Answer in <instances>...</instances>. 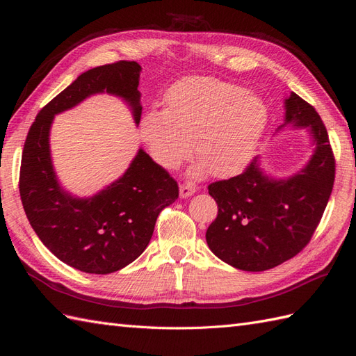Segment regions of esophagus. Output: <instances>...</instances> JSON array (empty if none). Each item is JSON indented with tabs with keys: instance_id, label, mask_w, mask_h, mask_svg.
<instances>
[{
	"instance_id": "1",
	"label": "esophagus",
	"mask_w": 356,
	"mask_h": 356,
	"mask_svg": "<svg viewBox=\"0 0 356 356\" xmlns=\"http://www.w3.org/2000/svg\"><path fill=\"white\" fill-rule=\"evenodd\" d=\"M196 193V187L191 186V184H181L179 186V196L182 199H187L190 196H193Z\"/></svg>"
}]
</instances>
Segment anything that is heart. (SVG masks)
<instances>
[{"instance_id": "obj_1", "label": "heart", "mask_w": 356, "mask_h": 356, "mask_svg": "<svg viewBox=\"0 0 356 356\" xmlns=\"http://www.w3.org/2000/svg\"><path fill=\"white\" fill-rule=\"evenodd\" d=\"M166 108L147 111L139 136L159 166L175 170L186 161L195 143L199 163L191 177L212 172L229 177L251 160L268 123V106L260 95L242 86L193 79L166 93Z\"/></svg>"}]
</instances>
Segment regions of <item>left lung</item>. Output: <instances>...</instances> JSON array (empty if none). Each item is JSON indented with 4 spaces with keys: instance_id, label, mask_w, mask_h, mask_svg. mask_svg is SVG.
<instances>
[{
    "instance_id": "8db88e82",
    "label": "left lung",
    "mask_w": 356,
    "mask_h": 356,
    "mask_svg": "<svg viewBox=\"0 0 356 356\" xmlns=\"http://www.w3.org/2000/svg\"><path fill=\"white\" fill-rule=\"evenodd\" d=\"M306 127L314 154L297 174L273 178L257 156L242 174L212 182L218 215L207 230L209 250L239 270L263 272L309 243L332 191L336 161L327 129L314 106L294 92L285 99V126Z\"/></svg>"
}]
</instances>
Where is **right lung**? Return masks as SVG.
Listing matches in <instances>:
<instances>
[{
  "label": "right lung",
  "mask_w": 356,
  "mask_h": 356,
  "mask_svg": "<svg viewBox=\"0 0 356 356\" xmlns=\"http://www.w3.org/2000/svg\"><path fill=\"white\" fill-rule=\"evenodd\" d=\"M141 67L120 60L79 75L32 123L22 153L19 191L31 227L47 250L77 270L108 275L141 255L161 209L178 199V184L143 148L124 174L90 197L63 190L53 169L50 127L56 114L96 93H110L131 106L139 124Z\"/></svg>",
  "instance_id": "1"
}]
</instances>
